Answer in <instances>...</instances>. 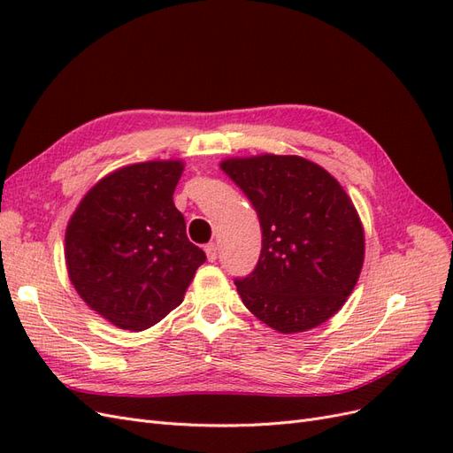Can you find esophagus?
Instances as JSON below:
<instances>
[{
  "instance_id": "34e87169",
  "label": "esophagus",
  "mask_w": 453,
  "mask_h": 453,
  "mask_svg": "<svg viewBox=\"0 0 453 453\" xmlns=\"http://www.w3.org/2000/svg\"><path fill=\"white\" fill-rule=\"evenodd\" d=\"M217 253H219V248H217V243H208L205 245V255H208V260L210 263H215L217 260Z\"/></svg>"
}]
</instances>
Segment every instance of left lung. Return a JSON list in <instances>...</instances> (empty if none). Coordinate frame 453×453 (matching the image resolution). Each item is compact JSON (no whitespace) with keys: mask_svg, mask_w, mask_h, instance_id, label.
Returning a JSON list of instances; mask_svg holds the SVG:
<instances>
[{"mask_svg":"<svg viewBox=\"0 0 453 453\" xmlns=\"http://www.w3.org/2000/svg\"><path fill=\"white\" fill-rule=\"evenodd\" d=\"M221 170L250 198L263 230L255 270L236 280L245 308L283 334L333 318L365 260V230L346 190L295 155L226 158Z\"/></svg>","mask_w":453,"mask_h":453,"instance_id":"1","label":"left lung"}]
</instances>
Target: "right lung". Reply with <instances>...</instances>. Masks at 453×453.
<instances>
[{
    "label": "right lung",
    "instance_id": "1",
    "mask_svg": "<svg viewBox=\"0 0 453 453\" xmlns=\"http://www.w3.org/2000/svg\"><path fill=\"white\" fill-rule=\"evenodd\" d=\"M183 168L181 160L119 168L88 190L67 223L70 281L90 310L125 331H145L180 306L205 260L173 203Z\"/></svg>",
    "mask_w": 453,
    "mask_h": 453
}]
</instances>
